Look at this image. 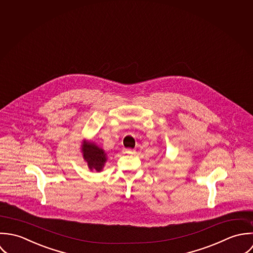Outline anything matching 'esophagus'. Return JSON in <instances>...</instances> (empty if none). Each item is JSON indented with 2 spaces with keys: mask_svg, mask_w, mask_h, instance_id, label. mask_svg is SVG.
<instances>
[{
  "mask_svg": "<svg viewBox=\"0 0 253 253\" xmlns=\"http://www.w3.org/2000/svg\"><path fill=\"white\" fill-rule=\"evenodd\" d=\"M123 152H124V153H127V154H133V153H135V151H134V150H131V149H124Z\"/></svg>",
  "mask_w": 253,
  "mask_h": 253,
  "instance_id": "34e87169",
  "label": "esophagus"
}]
</instances>
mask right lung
<instances>
[{
  "mask_svg": "<svg viewBox=\"0 0 253 253\" xmlns=\"http://www.w3.org/2000/svg\"><path fill=\"white\" fill-rule=\"evenodd\" d=\"M81 153L91 171L101 172L107 161V154L93 141H82Z\"/></svg>",
  "mask_w": 253,
  "mask_h": 253,
  "instance_id": "right-lung-1",
  "label": "right lung"
}]
</instances>
